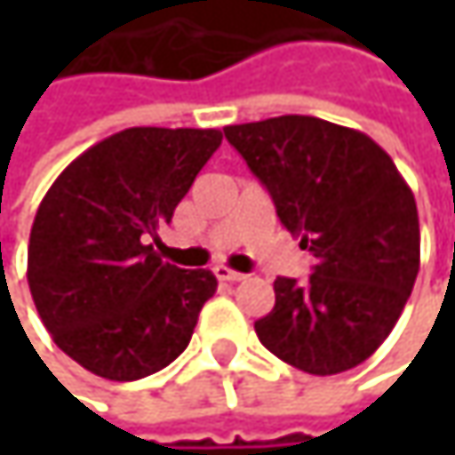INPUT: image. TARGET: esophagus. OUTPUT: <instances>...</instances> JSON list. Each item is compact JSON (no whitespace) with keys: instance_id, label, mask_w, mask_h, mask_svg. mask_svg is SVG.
I'll return each mask as SVG.
<instances>
[{"instance_id":"obj_1","label":"esophagus","mask_w":455,"mask_h":455,"mask_svg":"<svg viewBox=\"0 0 455 455\" xmlns=\"http://www.w3.org/2000/svg\"><path fill=\"white\" fill-rule=\"evenodd\" d=\"M213 274L219 276V282H242L244 279V274H239V271H231V268H227V266H216L213 268Z\"/></svg>"}]
</instances>
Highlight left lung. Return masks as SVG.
<instances>
[{
  "instance_id": "8db88e82",
  "label": "left lung",
  "mask_w": 455,
  "mask_h": 455,
  "mask_svg": "<svg viewBox=\"0 0 455 455\" xmlns=\"http://www.w3.org/2000/svg\"><path fill=\"white\" fill-rule=\"evenodd\" d=\"M268 189L276 216L316 258L306 282L276 276L255 321L284 363L329 377L363 363L393 331L419 274V213L393 157L371 137L314 116L224 129Z\"/></svg>"
}]
</instances>
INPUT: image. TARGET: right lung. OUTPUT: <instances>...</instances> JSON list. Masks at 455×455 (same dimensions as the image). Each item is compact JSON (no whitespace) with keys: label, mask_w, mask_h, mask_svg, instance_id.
Listing matches in <instances>:
<instances>
[{"label":"right lung","mask_w":455,"mask_h":455,"mask_svg":"<svg viewBox=\"0 0 455 455\" xmlns=\"http://www.w3.org/2000/svg\"><path fill=\"white\" fill-rule=\"evenodd\" d=\"M219 144V129H126L49 187L31 227L28 287L54 345L86 371L134 382L189 345L219 282L165 263L149 239Z\"/></svg>","instance_id":"add662e5"}]
</instances>
